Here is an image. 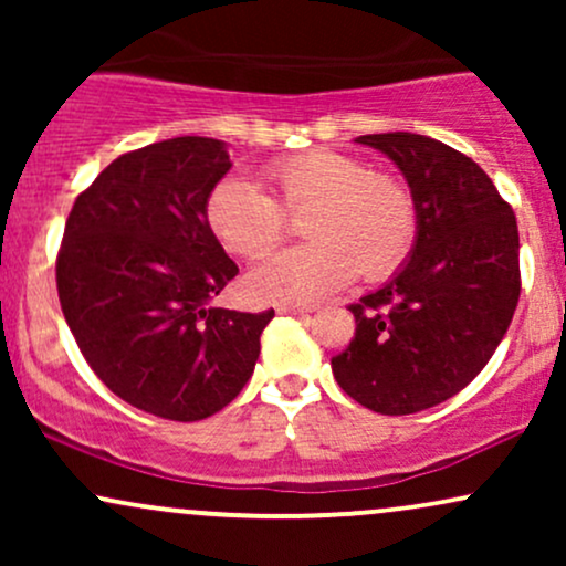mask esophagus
I'll list each match as a JSON object with an SVG mask.
<instances>
[{
    "mask_svg": "<svg viewBox=\"0 0 566 566\" xmlns=\"http://www.w3.org/2000/svg\"><path fill=\"white\" fill-rule=\"evenodd\" d=\"M279 314H290V316H305V314H311V305H292V303H282L279 305Z\"/></svg>",
    "mask_w": 566,
    "mask_h": 566,
    "instance_id": "34e87169",
    "label": "esophagus"
}]
</instances>
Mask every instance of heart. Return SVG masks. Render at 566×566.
<instances>
[{"mask_svg":"<svg viewBox=\"0 0 566 566\" xmlns=\"http://www.w3.org/2000/svg\"><path fill=\"white\" fill-rule=\"evenodd\" d=\"M271 197L250 180L212 186L205 218L231 255L258 261L303 216L311 244L279 252L247 274V292L269 303H316L361 274L382 282L405 265L418 239V201L405 180L369 172L350 154L311 148L263 167Z\"/></svg>","mask_w":566,"mask_h":566,"instance_id":"heart-1","label":"heart"}]
</instances>
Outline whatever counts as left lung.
<instances>
[{
  "label": "left lung",
  "instance_id": "obj_1",
  "mask_svg": "<svg viewBox=\"0 0 566 566\" xmlns=\"http://www.w3.org/2000/svg\"><path fill=\"white\" fill-rule=\"evenodd\" d=\"M418 201L407 263L359 303L337 386L380 415H412L463 391L503 340L518 303V229L476 161L415 133L359 135Z\"/></svg>",
  "mask_w": 566,
  "mask_h": 566
}]
</instances>
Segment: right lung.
Returning a JSON list of instances; mask_svg holds the SVG:
<instances>
[{
	"mask_svg": "<svg viewBox=\"0 0 566 566\" xmlns=\"http://www.w3.org/2000/svg\"><path fill=\"white\" fill-rule=\"evenodd\" d=\"M226 143L184 135L122 154L76 197L57 252L63 316L93 373L127 405L193 423L239 396L274 311L210 301L239 274L205 205Z\"/></svg>",
	"mask_w": 566,
	"mask_h": 566,
	"instance_id": "right-lung-1",
	"label": "right lung"
}]
</instances>
